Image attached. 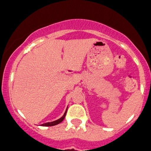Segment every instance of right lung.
I'll return each instance as SVG.
<instances>
[{
    "label": "right lung",
    "mask_w": 151,
    "mask_h": 151,
    "mask_svg": "<svg viewBox=\"0 0 151 151\" xmlns=\"http://www.w3.org/2000/svg\"><path fill=\"white\" fill-rule=\"evenodd\" d=\"M67 110H68V108H67V109H66V111H65V114H63V116H62L61 118H59V119H56V120H55V121L49 122V123H43V124H42L41 126H55V125H57V124H59V123H60L61 122L63 121V119H65V115H66V112H67Z\"/></svg>",
    "instance_id": "1"
}]
</instances>
